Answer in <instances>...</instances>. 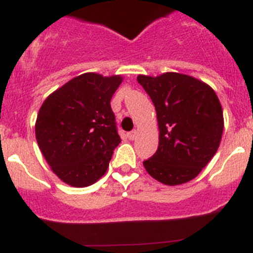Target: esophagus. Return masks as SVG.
Returning a JSON list of instances; mask_svg holds the SVG:
<instances>
[{"label": "esophagus", "mask_w": 253, "mask_h": 253, "mask_svg": "<svg viewBox=\"0 0 253 253\" xmlns=\"http://www.w3.org/2000/svg\"><path fill=\"white\" fill-rule=\"evenodd\" d=\"M136 136H137L136 130H132V131L127 132V137H129L130 140H135V139H136Z\"/></svg>", "instance_id": "1"}]
</instances>
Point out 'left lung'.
Instances as JSON below:
<instances>
[{"label":"left lung","mask_w":253,"mask_h":253,"mask_svg":"<svg viewBox=\"0 0 253 253\" xmlns=\"http://www.w3.org/2000/svg\"><path fill=\"white\" fill-rule=\"evenodd\" d=\"M156 109L159 147L144 161L147 173L166 186L196 178L217 151L224 130L219 98L206 82L178 72L139 75Z\"/></svg>","instance_id":"left-lung-1"}]
</instances>
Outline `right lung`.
<instances>
[{"instance_id":"add662e5","label":"right lung","mask_w":253,"mask_h":253,"mask_svg":"<svg viewBox=\"0 0 253 253\" xmlns=\"http://www.w3.org/2000/svg\"><path fill=\"white\" fill-rule=\"evenodd\" d=\"M121 75L82 74L47 96L39 109L36 137L52 172L72 187H87L107 172L122 141L111 99Z\"/></svg>"}]
</instances>
